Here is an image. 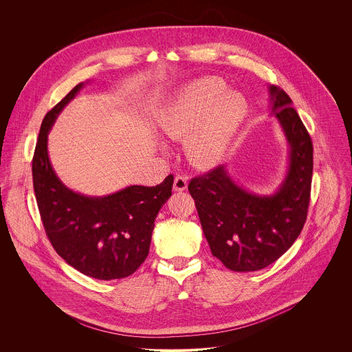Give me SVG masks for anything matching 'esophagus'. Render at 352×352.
Listing matches in <instances>:
<instances>
[{
	"label": "esophagus",
	"instance_id": "1",
	"mask_svg": "<svg viewBox=\"0 0 352 352\" xmlns=\"http://www.w3.org/2000/svg\"><path fill=\"white\" fill-rule=\"evenodd\" d=\"M188 188V179L182 175H177L174 178V185H173V189L175 192H184L185 189Z\"/></svg>",
	"mask_w": 352,
	"mask_h": 352
}]
</instances>
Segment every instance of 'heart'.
Segmentation results:
<instances>
[{
	"label": "heart",
	"mask_w": 352,
	"mask_h": 352,
	"mask_svg": "<svg viewBox=\"0 0 352 352\" xmlns=\"http://www.w3.org/2000/svg\"><path fill=\"white\" fill-rule=\"evenodd\" d=\"M248 113L245 97L217 76L188 83L156 115L162 135L184 138L188 162L199 170L215 167L226 155Z\"/></svg>",
	"instance_id": "1"
}]
</instances>
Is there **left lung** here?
<instances>
[{"instance_id":"obj_1","label":"left lung","mask_w":352,"mask_h":352,"mask_svg":"<svg viewBox=\"0 0 352 352\" xmlns=\"http://www.w3.org/2000/svg\"><path fill=\"white\" fill-rule=\"evenodd\" d=\"M269 97L289 145L278 189L251 193L234 182L226 166L193 178L188 186L212 255L233 272H256L276 262L292 247L307 218L313 142L289 96L270 85Z\"/></svg>"}]
</instances>
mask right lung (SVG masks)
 Segmentation results:
<instances>
[{
	"label": "right lung",
	"mask_w": 352,
	"mask_h": 352,
	"mask_svg": "<svg viewBox=\"0 0 352 352\" xmlns=\"http://www.w3.org/2000/svg\"><path fill=\"white\" fill-rule=\"evenodd\" d=\"M76 85L43 118L32 157V182L41 219L54 251L74 269L97 280L133 274L146 259L155 219L171 196L170 174L156 186L131 185L107 196H86L67 188L47 155V134Z\"/></svg>",
	"instance_id": "1"
}]
</instances>
